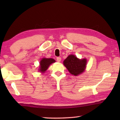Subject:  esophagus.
<instances>
[{
  "mask_svg": "<svg viewBox=\"0 0 120 120\" xmlns=\"http://www.w3.org/2000/svg\"><path fill=\"white\" fill-rule=\"evenodd\" d=\"M61 58L60 57H57V58H56V61H57L58 62H60L61 61Z\"/></svg>",
  "mask_w": 120,
  "mask_h": 120,
  "instance_id": "1",
  "label": "esophagus"
}]
</instances>
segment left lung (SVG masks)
I'll use <instances>...</instances> for the list:
<instances>
[{"mask_svg": "<svg viewBox=\"0 0 120 120\" xmlns=\"http://www.w3.org/2000/svg\"><path fill=\"white\" fill-rule=\"evenodd\" d=\"M86 63V59H79L76 56L71 54L64 60V64L70 74L75 76H78L84 71Z\"/></svg>", "mask_w": 120, "mask_h": 120, "instance_id": "1", "label": "left lung"}]
</instances>
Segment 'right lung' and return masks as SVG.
<instances>
[{
    "label": "right lung",
    "mask_w": 120,
    "mask_h": 120,
    "mask_svg": "<svg viewBox=\"0 0 120 120\" xmlns=\"http://www.w3.org/2000/svg\"><path fill=\"white\" fill-rule=\"evenodd\" d=\"M55 62L56 61L52 58H43L40 62V67L39 71L42 72H45L50 65Z\"/></svg>",
    "instance_id": "1"
}]
</instances>
